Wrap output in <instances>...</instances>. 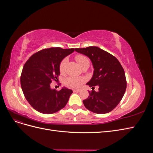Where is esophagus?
<instances>
[{
	"label": "esophagus",
	"instance_id": "obj_1",
	"mask_svg": "<svg viewBox=\"0 0 153 153\" xmlns=\"http://www.w3.org/2000/svg\"><path fill=\"white\" fill-rule=\"evenodd\" d=\"M73 92H80L82 90H81L80 89H73Z\"/></svg>",
	"mask_w": 153,
	"mask_h": 153
}]
</instances>
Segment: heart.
<instances>
[{
    "label": "heart",
    "instance_id": "heart-1",
    "mask_svg": "<svg viewBox=\"0 0 153 153\" xmlns=\"http://www.w3.org/2000/svg\"><path fill=\"white\" fill-rule=\"evenodd\" d=\"M76 61L78 63V64L80 66L81 68L84 66L85 65H89V59H87V57L84 56L83 55H77L75 57ZM67 59H63L62 62L60 64L59 69L61 73L64 71V69H65V66L67 62ZM84 82V79L82 77H76V76H70L68 77L66 80V84L67 86L70 87H80L82 83Z\"/></svg>",
    "mask_w": 153,
    "mask_h": 153
}]
</instances>
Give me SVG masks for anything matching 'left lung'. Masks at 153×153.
Masks as SVG:
<instances>
[{
	"label": "left lung",
	"instance_id": "obj_1",
	"mask_svg": "<svg viewBox=\"0 0 153 153\" xmlns=\"http://www.w3.org/2000/svg\"><path fill=\"white\" fill-rule=\"evenodd\" d=\"M75 51L89 57L93 66V75L87 85L92 88L99 87L98 92L89 91V97L83 100L85 108L100 114L111 112L121 101L126 89L121 64L112 55L99 47L75 48Z\"/></svg>",
	"mask_w": 153,
	"mask_h": 153
}]
</instances>
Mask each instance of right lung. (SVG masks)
<instances>
[{
	"label": "right lung",
	"mask_w": 153,
	"mask_h": 153,
	"mask_svg": "<svg viewBox=\"0 0 153 153\" xmlns=\"http://www.w3.org/2000/svg\"><path fill=\"white\" fill-rule=\"evenodd\" d=\"M74 51L59 47L44 49L32 55L25 64L20 78L22 89L38 112L53 114L66 105L73 91L62 87L57 91L50 87V84L60 75L61 61Z\"/></svg>",
	"instance_id": "1"
}]
</instances>
